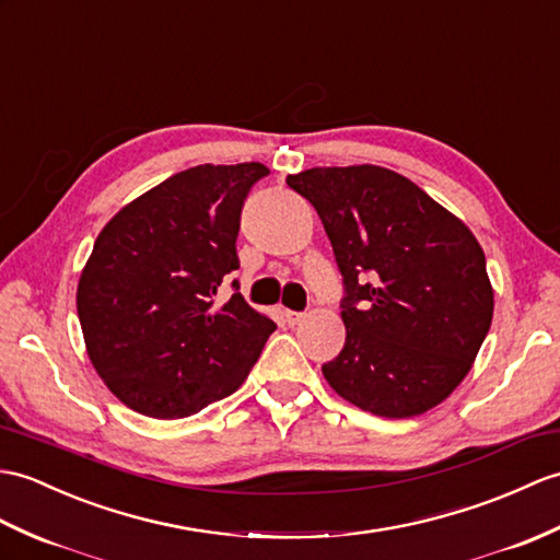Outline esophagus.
I'll list each match as a JSON object with an SVG mask.
<instances>
[{
  "instance_id": "obj_1",
  "label": "esophagus",
  "mask_w": 560,
  "mask_h": 560,
  "mask_svg": "<svg viewBox=\"0 0 560 560\" xmlns=\"http://www.w3.org/2000/svg\"><path fill=\"white\" fill-rule=\"evenodd\" d=\"M283 317H285V324H289V327H295V324L303 322L305 315H303V312H295V310H285Z\"/></svg>"
}]
</instances>
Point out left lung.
I'll return each instance as SVG.
<instances>
[{"instance_id":"8db88e82","label":"left lung","mask_w":560,"mask_h":560,"mask_svg":"<svg viewBox=\"0 0 560 560\" xmlns=\"http://www.w3.org/2000/svg\"><path fill=\"white\" fill-rule=\"evenodd\" d=\"M315 207L343 277V350L331 388L382 418L439 406L487 339L493 291L482 245L392 168L315 166L285 178Z\"/></svg>"}]
</instances>
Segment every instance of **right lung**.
<instances>
[{
	"label": "right lung",
	"instance_id": "add662e5",
	"mask_svg": "<svg viewBox=\"0 0 560 560\" xmlns=\"http://www.w3.org/2000/svg\"><path fill=\"white\" fill-rule=\"evenodd\" d=\"M269 168L200 164L126 205L95 241L78 281L88 355L124 406L178 420L231 396L277 329L238 293L212 298L241 267L245 198Z\"/></svg>",
	"mask_w": 560,
	"mask_h": 560
}]
</instances>
